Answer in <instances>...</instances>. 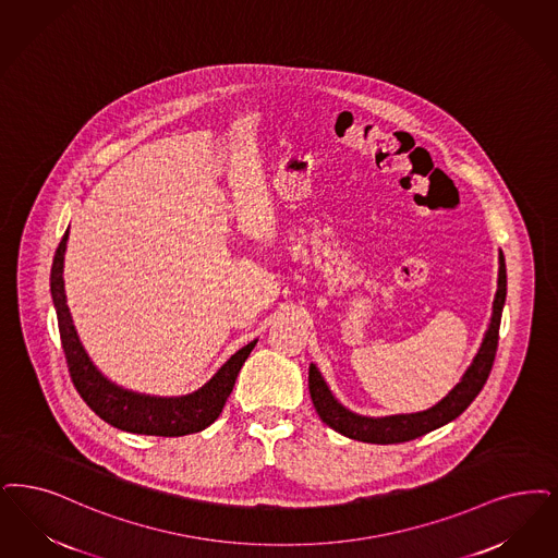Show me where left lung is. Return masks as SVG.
<instances>
[{
	"label": "left lung",
	"instance_id": "8db88e82",
	"mask_svg": "<svg viewBox=\"0 0 558 558\" xmlns=\"http://www.w3.org/2000/svg\"><path fill=\"white\" fill-rule=\"evenodd\" d=\"M507 299V266L505 255L500 253V269H498V290L494 296V312L486 338L480 347V353L473 359L471 367L465 372L463 379L448 392V397L438 402L436 407L427 409L424 413H411V415H392V417H361L351 411H347L340 402L336 401L332 392L328 390L326 381L319 376L317 367L310 365V395L313 407L322 422L330 425L336 432H340L347 438L372 442V445H399L409 442L427 432L457 420L475 397L482 392L486 379L490 376L496 349H498V330H500V317Z\"/></svg>",
	"mask_w": 558,
	"mask_h": 558
}]
</instances>
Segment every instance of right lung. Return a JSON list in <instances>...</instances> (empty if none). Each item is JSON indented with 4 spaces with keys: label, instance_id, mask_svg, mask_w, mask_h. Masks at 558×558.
Listing matches in <instances>:
<instances>
[{
    "label": "right lung",
    "instance_id": "right-lung-1",
    "mask_svg": "<svg viewBox=\"0 0 558 558\" xmlns=\"http://www.w3.org/2000/svg\"><path fill=\"white\" fill-rule=\"evenodd\" d=\"M66 239L68 230L53 255L49 287H51V296L58 313V328H60V340L66 357L68 374L76 392L83 397V401L87 402L104 422L133 434L170 438V436L201 432L207 425L214 424L222 413L223 404L234 388L236 376L246 357L251 355L253 347L257 344V340L248 342L236 355L228 359V363H223L222 369L214 378L189 397L156 399V397L134 395L113 386L112 381H108L93 367L70 319L66 294H64V278H62Z\"/></svg>",
    "mask_w": 558,
    "mask_h": 558
}]
</instances>
